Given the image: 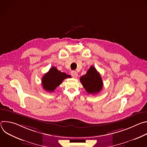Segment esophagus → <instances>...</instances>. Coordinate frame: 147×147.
I'll return each instance as SVG.
<instances>
[{
  "label": "esophagus",
  "instance_id": "esophagus-1",
  "mask_svg": "<svg viewBox=\"0 0 147 147\" xmlns=\"http://www.w3.org/2000/svg\"><path fill=\"white\" fill-rule=\"evenodd\" d=\"M71 76L74 78H77L78 76V73L76 71H72L71 73Z\"/></svg>",
  "mask_w": 147,
  "mask_h": 147
}]
</instances>
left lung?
<instances>
[{
	"label": "left lung",
	"instance_id": "left-lung-1",
	"mask_svg": "<svg viewBox=\"0 0 147 147\" xmlns=\"http://www.w3.org/2000/svg\"><path fill=\"white\" fill-rule=\"evenodd\" d=\"M80 81L84 88L89 94H97L102 89L103 82L101 76L92 66L90 67L84 76L80 78Z\"/></svg>",
	"mask_w": 147,
	"mask_h": 147
}]
</instances>
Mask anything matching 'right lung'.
I'll list each match as a JSON object with an SVG mask.
<instances>
[{"mask_svg":"<svg viewBox=\"0 0 147 147\" xmlns=\"http://www.w3.org/2000/svg\"><path fill=\"white\" fill-rule=\"evenodd\" d=\"M70 77V75L61 72L56 67H52L42 77V84L45 91L52 92L54 91L57 87L61 84L65 79Z\"/></svg>","mask_w":147,"mask_h":147,"instance_id":"1","label":"right lung"}]
</instances>
